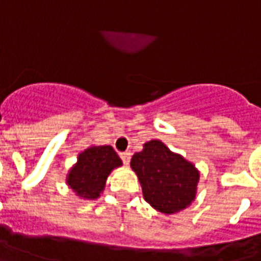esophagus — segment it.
Segmentation results:
<instances>
[{"instance_id": "1", "label": "esophagus", "mask_w": 261, "mask_h": 261, "mask_svg": "<svg viewBox=\"0 0 261 261\" xmlns=\"http://www.w3.org/2000/svg\"><path fill=\"white\" fill-rule=\"evenodd\" d=\"M120 159H122L123 164H128L130 163V159H131V153L130 151H123V153H120Z\"/></svg>"}]
</instances>
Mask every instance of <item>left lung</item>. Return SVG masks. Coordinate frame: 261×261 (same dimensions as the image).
I'll list each match as a JSON object with an SVG mask.
<instances>
[{
  "instance_id": "1",
  "label": "left lung",
  "mask_w": 261,
  "mask_h": 261,
  "mask_svg": "<svg viewBox=\"0 0 261 261\" xmlns=\"http://www.w3.org/2000/svg\"><path fill=\"white\" fill-rule=\"evenodd\" d=\"M131 168L138 176L145 200L160 213L174 214L195 199L198 169L161 141L145 143L143 150L133 155Z\"/></svg>"
}]
</instances>
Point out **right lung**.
Wrapping results in <instances>:
<instances>
[{
  "instance_id": "right-lung-1",
  "label": "right lung",
  "mask_w": 261,
  "mask_h": 261,
  "mask_svg": "<svg viewBox=\"0 0 261 261\" xmlns=\"http://www.w3.org/2000/svg\"><path fill=\"white\" fill-rule=\"evenodd\" d=\"M122 165L112 146H90L79 155L67 174V186L84 199H97L106 187L108 174Z\"/></svg>"
}]
</instances>
